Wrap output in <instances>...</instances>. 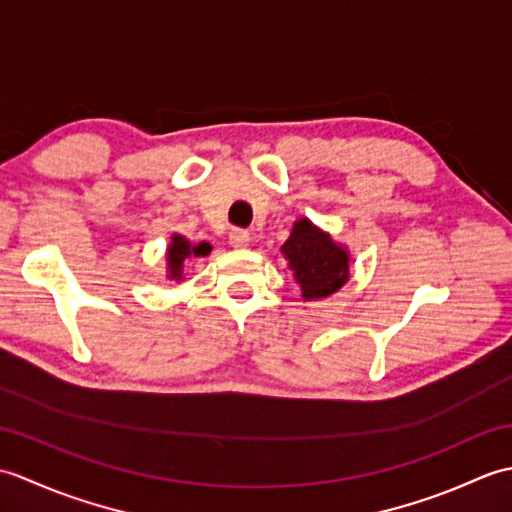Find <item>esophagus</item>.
Returning <instances> with one entry per match:
<instances>
[{
  "mask_svg": "<svg viewBox=\"0 0 512 512\" xmlns=\"http://www.w3.org/2000/svg\"><path fill=\"white\" fill-rule=\"evenodd\" d=\"M228 239H231V244L235 246V248H246V246H250V233L248 231H244V228H233L231 231V235H228Z\"/></svg>",
  "mask_w": 512,
  "mask_h": 512,
  "instance_id": "obj_1",
  "label": "esophagus"
}]
</instances>
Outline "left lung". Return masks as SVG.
<instances>
[{
  "label": "left lung",
  "mask_w": 512,
  "mask_h": 512,
  "mask_svg": "<svg viewBox=\"0 0 512 512\" xmlns=\"http://www.w3.org/2000/svg\"><path fill=\"white\" fill-rule=\"evenodd\" d=\"M281 253L288 259V268L306 301L330 297L350 279V253L308 217L292 224Z\"/></svg>",
  "instance_id": "8db88e82"
}]
</instances>
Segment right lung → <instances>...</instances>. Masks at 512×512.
I'll return each instance as SVG.
<instances>
[{"instance_id": "obj_1", "label": "right lung", "mask_w": 512, "mask_h": 512, "mask_svg": "<svg viewBox=\"0 0 512 512\" xmlns=\"http://www.w3.org/2000/svg\"><path fill=\"white\" fill-rule=\"evenodd\" d=\"M213 250L211 244L200 242V244H191L187 237H182L178 233L171 235V244L167 248V277L173 281H182L184 279V266H187V259L195 257H206Z\"/></svg>"}]
</instances>
